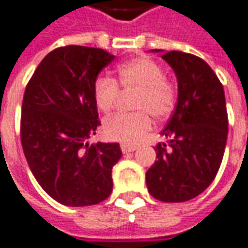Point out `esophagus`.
<instances>
[{"label": "esophagus", "mask_w": 248, "mask_h": 248, "mask_svg": "<svg viewBox=\"0 0 248 248\" xmlns=\"http://www.w3.org/2000/svg\"><path fill=\"white\" fill-rule=\"evenodd\" d=\"M138 147L135 146V144H121V150L124 152V153H129V152H135Z\"/></svg>", "instance_id": "34e87169"}]
</instances>
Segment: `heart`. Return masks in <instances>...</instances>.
Listing matches in <instances>:
<instances>
[{"label":"heart","instance_id":"b5f03b06","mask_svg":"<svg viewBox=\"0 0 248 248\" xmlns=\"http://www.w3.org/2000/svg\"><path fill=\"white\" fill-rule=\"evenodd\" d=\"M119 85L124 91H136L132 108L136 112L116 113L102 124L104 136L126 144L138 143L153 127V119H166L174 110L177 90L164 77L161 66L146 56L135 57L116 67V80L108 76L96 77L93 85L95 105L108 113L119 98Z\"/></svg>","mask_w":248,"mask_h":248}]
</instances>
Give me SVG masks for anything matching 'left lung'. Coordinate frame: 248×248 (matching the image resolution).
I'll return each mask as SVG.
<instances>
[{
	"instance_id": "left-lung-1",
	"label": "left lung",
	"mask_w": 248,
	"mask_h": 248,
	"mask_svg": "<svg viewBox=\"0 0 248 248\" xmlns=\"http://www.w3.org/2000/svg\"><path fill=\"white\" fill-rule=\"evenodd\" d=\"M161 57L175 71L178 101L161 132L168 144L155 146L157 160L146 184L161 202H185L211 185L222 164L229 124L225 91L201 57L178 50Z\"/></svg>"
}]
</instances>
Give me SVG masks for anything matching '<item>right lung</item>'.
<instances>
[{"instance_id": "add662e5", "label": "right lung", "mask_w": 248, "mask_h": 248, "mask_svg": "<svg viewBox=\"0 0 248 248\" xmlns=\"http://www.w3.org/2000/svg\"><path fill=\"white\" fill-rule=\"evenodd\" d=\"M115 59L102 49L62 46L37 66L25 88L21 143L32 174L54 201L90 206L112 192L119 143L88 144L101 124L93 85Z\"/></svg>"}]
</instances>
